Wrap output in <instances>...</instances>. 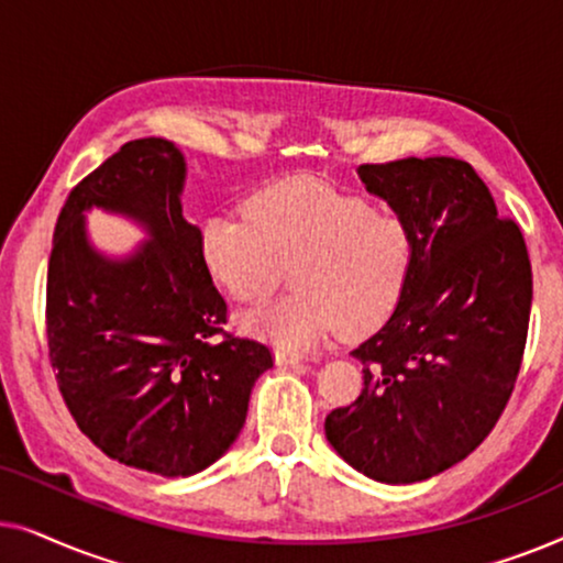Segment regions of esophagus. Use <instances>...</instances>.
I'll use <instances>...</instances> for the list:
<instances>
[{
    "instance_id": "34e87169",
    "label": "esophagus",
    "mask_w": 563,
    "mask_h": 563,
    "mask_svg": "<svg viewBox=\"0 0 563 563\" xmlns=\"http://www.w3.org/2000/svg\"><path fill=\"white\" fill-rule=\"evenodd\" d=\"M274 358H276V364H279V366H299V364H305V356H302V353H297V351L276 349L274 351Z\"/></svg>"
}]
</instances>
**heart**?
Instances as JSON below:
<instances>
[{
  "label": "heart",
  "mask_w": 563,
  "mask_h": 563,
  "mask_svg": "<svg viewBox=\"0 0 563 563\" xmlns=\"http://www.w3.org/2000/svg\"><path fill=\"white\" fill-rule=\"evenodd\" d=\"M245 214L205 222L207 272L243 305L266 302L287 266L295 284L276 305L245 314L249 333L310 349L338 328L366 333L395 310L412 264V233L397 210L328 184L287 181L253 197Z\"/></svg>",
  "instance_id": "b5f03b06"
}]
</instances>
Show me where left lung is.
<instances>
[{"label":"left lung","instance_id":"left-lung-1","mask_svg":"<svg viewBox=\"0 0 563 563\" xmlns=\"http://www.w3.org/2000/svg\"><path fill=\"white\" fill-rule=\"evenodd\" d=\"M361 181L402 214L412 264L389 320L353 349L356 402L325 435L361 474L412 484L466 459L497 426L528 341L533 272L518 222L466 161L361 164Z\"/></svg>","mask_w":563,"mask_h":563}]
</instances>
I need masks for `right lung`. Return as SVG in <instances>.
<instances>
[{
	"label": "right lung",
	"mask_w": 563,
	"mask_h": 563,
	"mask_svg": "<svg viewBox=\"0 0 563 563\" xmlns=\"http://www.w3.org/2000/svg\"><path fill=\"white\" fill-rule=\"evenodd\" d=\"M184 158L137 137L68 191L45 284V335L76 426L120 464L161 476L202 472L230 449L272 349L228 333L199 228L181 214ZM107 206L152 230L137 257L88 249L80 212Z\"/></svg>",
	"instance_id": "right-lung-1"
}]
</instances>
